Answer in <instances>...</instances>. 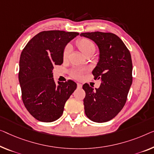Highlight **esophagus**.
Wrapping results in <instances>:
<instances>
[{"label": "esophagus", "mask_w": 154, "mask_h": 154, "mask_svg": "<svg viewBox=\"0 0 154 154\" xmlns=\"http://www.w3.org/2000/svg\"><path fill=\"white\" fill-rule=\"evenodd\" d=\"M77 87H78V88H82V84L77 83Z\"/></svg>", "instance_id": "obj_1"}]
</instances>
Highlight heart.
<instances>
[{"instance_id":"heart-1","label":"heart","mask_w":154,"mask_h":154,"mask_svg":"<svg viewBox=\"0 0 154 154\" xmlns=\"http://www.w3.org/2000/svg\"><path fill=\"white\" fill-rule=\"evenodd\" d=\"M78 48H79L80 50L82 52V53L85 54L89 51L93 50L95 51V47L93 41L88 39V38H82L77 41V43ZM71 52V46L70 44H68L65 47L63 52V57L64 59H66L69 56V54ZM84 72V69L81 68H75L71 72V75L73 77L76 78V79H80L82 77V74Z\"/></svg>"}]
</instances>
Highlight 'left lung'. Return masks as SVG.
Wrapping results in <instances>:
<instances>
[{"label": "left lung", "instance_id": "1", "mask_svg": "<svg viewBox=\"0 0 154 154\" xmlns=\"http://www.w3.org/2000/svg\"><path fill=\"white\" fill-rule=\"evenodd\" d=\"M81 36L93 40L99 48L100 59L93 70L100 79L99 88L83 85L85 114L95 122L114 118L125 106L132 84V60L129 50L118 36L110 32H85Z\"/></svg>", "mask_w": 154, "mask_h": 154}]
</instances>
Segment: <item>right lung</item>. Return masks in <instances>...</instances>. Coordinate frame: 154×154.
<instances>
[{
    "label": "right lung",
    "instance_id": "1",
    "mask_svg": "<svg viewBox=\"0 0 154 154\" xmlns=\"http://www.w3.org/2000/svg\"><path fill=\"white\" fill-rule=\"evenodd\" d=\"M75 32L43 31L27 43L20 57L18 80L22 100L34 118L51 122L62 116L66 101L77 88L72 80L55 84L52 70L63 63L66 45Z\"/></svg>",
    "mask_w": 154,
    "mask_h": 154
}]
</instances>
